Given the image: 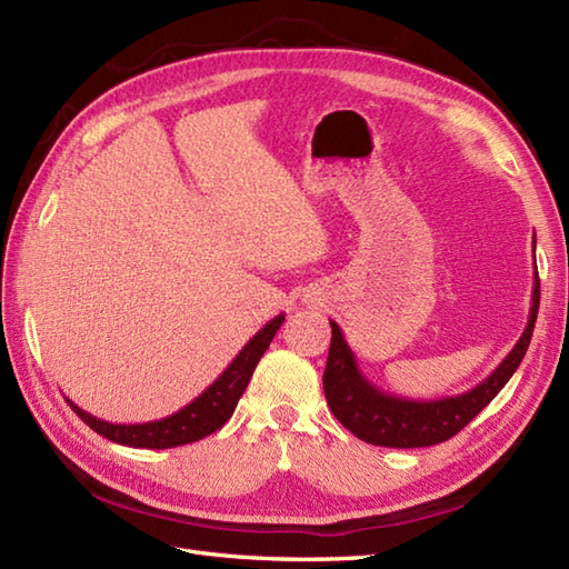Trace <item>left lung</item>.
Returning a JSON list of instances; mask_svg holds the SVG:
<instances>
[{
    "mask_svg": "<svg viewBox=\"0 0 569 569\" xmlns=\"http://www.w3.org/2000/svg\"><path fill=\"white\" fill-rule=\"evenodd\" d=\"M540 306V278L536 269L533 283V306H530L528 325L521 340L501 365L489 377L459 396L435 398V401H413V398L391 396L377 389L365 373H361L357 357L349 349L340 325H332V342L325 367V398L342 426L355 432L359 440L379 447H430L450 440L452 435L462 430L471 418H477L479 410H485L493 396H497L506 381L513 377V371L521 365L530 337H533L536 318Z\"/></svg>",
    "mask_w": 569,
    "mask_h": 569,
    "instance_id": "left-lung-1",
    "label": "left lung"
}]
</instances>
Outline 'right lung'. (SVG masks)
Returning a JSON list of instances; mask_svg holds the SVG:
<instances>
[{
  "instance_id": "obj_1",
  "label": "right lung",
  "mask_w": 569,
  "mask_h": 569,
  "mask_svg": "<svg viewBox=\"0 0 569 569\" xmlns=\"http://www.w3.org/2000/svg\"><path fill=\"white\" fill-rule=\"evenodd\" d=\"M286 320V316H276L269 320L263 328L251 337V340L241 347V352L232 359L220 377H217L208 389H204L196 401H190L173 416L161 418V420H149V422H107L90 416L88 410H82L66 398L70 408L76 410L80 420L88 422V426L100 432L102 438L112 440L117 445L127 447H149V450H168V447L198 442L208 438L214 430H220L224 422L232 418L234 408L239 403L241 393H244L247 383L251 379L253 369H257L259 359L263 357L266 349H269L273 335L278 332Z\"/></svg>"
}]
</instances>
